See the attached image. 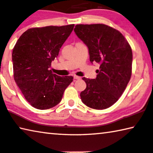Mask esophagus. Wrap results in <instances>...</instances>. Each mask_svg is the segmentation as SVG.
Listing matches in <instances>:
<instances>
[{
	"mask_svg": "<svg viewBox=\"0 0 153 153\" xmlns=\"http://www.w3.org/2000/svg\"><path fill=\"white\" fill-rule=\"evenodd\" d=\"M74 79L76 80H79V79H81V77L79 76H76V75H74Z\"/></svg>",
	"mask_w": 153,
	"mask_h": 153,
	"instance_id": "1",
	"label": "esophagus"
}]
</instances>
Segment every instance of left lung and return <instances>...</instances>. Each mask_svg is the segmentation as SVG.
Wrapping results in <instances>:
<instances>
[{
	"instance_id": "left-lung-1",
	"label": "left lung",
	"mask_w": 153,
	"mask_h": 153,
	"mask_svg": "<svg viewBox=\"0 0 153 153\" xmlns=\"http://www.w3.org/2000/svg\"><path fill=\"white\" fill-rule=\"evenodd\" d=\"M75 33L88 46L90 62L100 63L96 79L83 77L81 100L94 109L112 106L123 94L132 74L133 53L119 30L103 24L77 25Z\"/></svg>"
}]
</instances>
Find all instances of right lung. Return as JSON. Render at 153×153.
I'll return each instance as SVG.
<instances>
[{"mask_svg": "<svg viewBox=\"0 0 153 153\" xmlns=\"http://www.w3.org/2000/svg\"><path fill=\"white\" fill-rule=\"evenodd\" d=\"M74 27L31 28L23 33L14 46V80L26 100L37 109H48L59 104L73 81L72 76H58L49 68Z\"/></svg>", "mask_w": 153, "mask_h": 153, "instance_id": "1", "label": "right lung"}]
</instances>
